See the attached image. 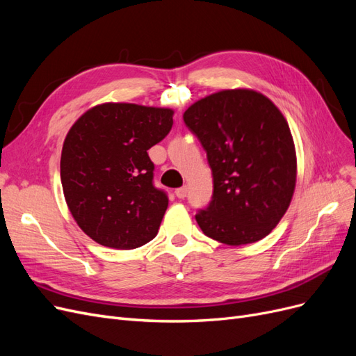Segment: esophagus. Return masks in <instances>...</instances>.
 I'll return each mask as SVG.
<instances>
[{
    "mask_svg": "<svg viewBox=\"0 0 356 356\" xmlns=\"http://www.w3.org/2000/svg\"><path fill=\"white\" fill-rule=\"evenodd\" d=\"M175 195L178 199H184L187 196V187H179L175 190Z\"/></svg>",
    "mask_w": 356,
    "mask_h": 356,
    "instance_id": "obj_1",
    "label": "esophagus"
}]
</instances>
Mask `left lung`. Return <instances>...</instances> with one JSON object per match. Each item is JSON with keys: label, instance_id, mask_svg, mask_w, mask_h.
<instances>
[{"label": "left lung", "instance_id": "8db88e82", "mask_svg": "<svg viewBox=\"0 0 356 356\" xmlns=\"http://www.w3.org/2000/svg\"><path fill=\"white\" fill-rule=\"evenodd\" d=\"M184 122L207 152L213 177L202 232L221 243L261 241L285 215L296 190L297 156L286 118L263 93L225 89L191 104Z\"/></svg>", "mask_w": 356, "mask_h": 356}]
</instances>
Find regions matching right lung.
I'll return each instance as SVG.
<instances>
[{
    "mask_svg": "<svg viewBox=\"0 0 356 356\" xmlns=\"http://www.w3.org/2000/svg\"><path fill=\"white\" fill-rule=\"evenodd\" d=\"M172 117L170 108L105 102L71 126L60 154L63 196L96 243L134 250L154 239L168 196L153 186L147 152L169 134Z\"/></svg>",
    "mask_w": 356,
    "mask_h": 356,
    "instance_id": "right-lung-1",
    "label": "right lung"
}]
</instances>
